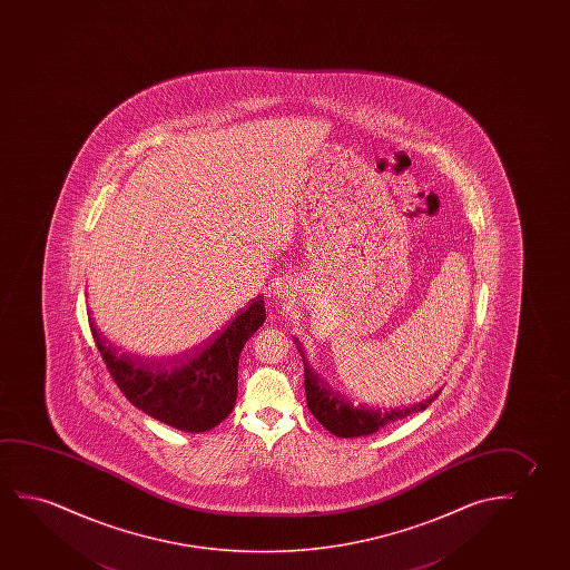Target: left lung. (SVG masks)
I'll return each mask as SVG.
<instances>
[{"label": "left lung", "instance_id": "left-lung-1", "mask_svg": "<svg viewBox=\"0 0 570 570\" xmlns=\"http://www.w3.org/2000/svg\"><path fill=\"white\" fill-rule=\"evenodd\" d=\"M297 351L304 358V383L305 399L313 416L325 426V429L338 438H358L370 436L377 430L387 426L391 422L401 421L409 414L421 413L426 406L440 395L436 391L430 395L426 401L416 403V405L403 406V409H374V406L352 405L351 399L344 397L338 391L333 390L320 374L313 372V367L307 364L302 343L294 338Z\"/></svg>", "mask_w": 570, "mask_h": 570}]
</instances>
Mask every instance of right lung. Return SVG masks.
Here are the masks:
<instances>
[{"label":"right lung","mask_w":570,"mask_h":570,"mask_svg":"<svg viewBox=\"0 0 570 570\" xmlns=\"http://www.w3.org/2000/svg\"><path fill=\"white\" fill-rule=\"evenodd\" d=\"M265 320V302L258 296L200 348L161 362L120 352L95 325L91 335L118 390L136 409L173 429L206 432L232 413L239 354Z\"/></svg>","instance_id":"obj_1"}]
</instances>
